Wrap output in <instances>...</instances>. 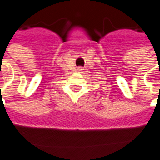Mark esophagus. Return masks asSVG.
I'll use <instances>...</instances> for the list:
<instances>
[{"label":"esophagus","instance_id":"obj_1","mask_svg":"<svg viewBox=\"0 0 160 160\" xmlns=\"http://www.w3.org/2000/svg\"><path fill=\"white\" fill-rule=\"evenodd\" d=\"M78 70H79V71H80V72H81V71H82V68H79V69H78Z\"/></svg>","mask_w":160,"mask_h":160}]
</instances>
